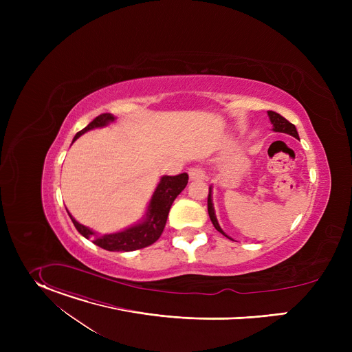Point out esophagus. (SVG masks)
Wrapping results in <instances>:
<instances>
[{"label":"esophagus","instance_id":"34e87169","mask_svg":"<svg viewBox=\"0 0 352 352\" xmlns=\"http://www.w3.org/2000/svg\"><path fill=\"white\" fill-rule=\"evenodd\" d=\"M188 174H189L190 181H204V179L206 178L205 171H204L202 168H200V167H192V168H189Z\"/></svg>","mask_w":352,"mask_h":352}]
</instances>
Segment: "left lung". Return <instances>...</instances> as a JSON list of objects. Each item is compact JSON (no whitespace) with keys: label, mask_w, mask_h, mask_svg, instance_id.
<instances>
[{"label":"left lung","mask_w":352,"mask_h":352,"mask_svg":"<svg viewBox=\"0 0 352 352\" xmlns=\"http://www.w3.org/2000/svg\"><path fill=\"white\" fill-rule=\"evenodd\" d=\"M267 116H269V120H270V122H272V125H273V131H274V132L287 133V135L294 136L295 139H299L298 132H296V128H295L294 124H291L289 121H287L284 117H281L280 114H277V113H274V111H267ZM212 190H213V188L210 186V188H209V197H208V212H209L210 220H212L214 228H216L219 232H221V234H223L224 236H227L228 239H232V238H230V236L221 230V227H220V224H219V221H217L216 212H214V206H213V199H212Z\"/></svg>","instance_id":"1"}]
</instances>
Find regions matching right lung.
Masks as SVG:
<instances>
[{"instance_id":"1","label":"right lung","mask_w":352,"mask_h":352,"mask_svg":"<svg viewBox=\"0 0 352 352\" xmlns=\"http://www.w3.org/2000/svg\"><path fill=\"white\" fill-rule=\"evenodd\" d=\"M116 117L113 114H100L96 117L86 128L79 131L72 143L85 132L94 129V128H103L107 126L109 124L114 122ZM188 184V174L182 173L174 177L170 175H163L152 195V199H150L148 206L146 209L144 216L142 220H139L136 224L118 231V232H111V234H104V235H97L93 230L89 227L78 223L72 214L68 212L75 228L87 239L93 238V242L103 248L106 250H125V252H131V250L142 249L148 245H152L156 242L167 223L168 212L171 209V205L175 200V197L185 189Z\"/></svg>"}]
</instances>
